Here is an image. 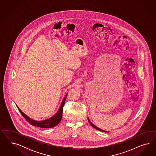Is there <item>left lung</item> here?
Listing matches in <instances>:
<instances>
[{"label":"left lung","mask_w":156,"mask_h":156,"mask_svg":"<svg viewBox=\"0 0 156 156\" xmlns=\"http://www.w3.org/2000/svg\"><path fill=\"white\" fill-rule=\"evenodd\" d=\"M87 119H88V121H89V122L90 123V125L92 126V127H93V128H95V129H97V130H98L99 131H101V132H108V131H105V130H102V129H99V128H97V126H95L94 125L93 123L91 122V121H90V119H89V118L87 117Z\"/></svg>","instance_id":"1"}]
</instances>
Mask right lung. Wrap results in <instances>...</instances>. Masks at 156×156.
Returning a JSON list of instances; mask_svg holds the SVG:
<instances>
[{"mask_svg":"<svg viewBox=\"0 0 156 156\" xmlns=\"http://www.w3.org/2000/svg\"><path fill=\"white\" fill-rule=\"evenodd\" d=\"M67 95V94H66L65 96L64 97L63 101H62L61 106L58 110L57 113L55 114V115H54L51 117L48 118L47 119L43 120V121H36V120L30 118L27 115H26L25 114L23 113L21 111V110L18 107V106H17V108L19 110L20 113L23 115L24 118H25L28 122L30 123L31 125H32L33 126L42 128H53V127L57 126V125L61 121L62 118V113H63V106L65 103Z\"/></svg>","mask_w":156,"mask_h":156,"instance_id":"obj_1","label":"right lung"}]
</instances>
